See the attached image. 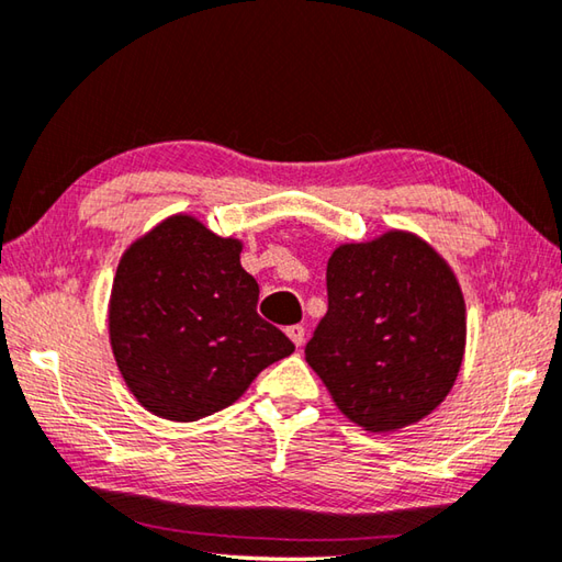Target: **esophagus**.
I'll return each instance as SVG.
<instances>
[{
    "label": "esophagus",
    "instance_id": "esophagus-1",
    "mask_svg": "<svg viewBox=\"0 0 562 562\" xmlns=\"http://www.w3.org/2000/svg\"><path fill=\"white\" fill-rule=\"evenodd\" d=\"M288 336H290V340H292V344H294L296 348L304 346V326H302V324L288 326Z\"/></svg>",
    "mask_w": 562,
    "mask_h": 562
}]
</instances>
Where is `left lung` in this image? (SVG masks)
<instances>
[{"label":"left lung","mask_w":562,"mask_h":562,"mask_svg":"<svg viewBox=\"0 0 562 562\" xmlns=\"http://www.w3.org/2000/svg\"><path fill=\"white\" fill-rule=\"evenodd\" d=\"M328 312L304 353L340 414L366 431L422 422L453 390L465 300L448 262L409 231L340 244L326 266Z\"/></svg>","instance_id":"8db88e82"}]
</instances>
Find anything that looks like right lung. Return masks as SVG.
Listing matches in <instances>:
<instances>
[{
	"label": "right lung",
	"instance_id": "1",
	"mask_svg": "<svg viewBox=\"0 0 562 562\" xmlns=\"http://www.w3.org/2000/svg\"><path fill=\"white\" fill-rule=\"evenodd\" d=\"M238 238L172 214L131 244L109 296V344L136 402L168 422L234 404L294 344L260 318Z\"/></svg>",
	"mask_w": 562,
	"mask_h": 562
}]
</instances>
